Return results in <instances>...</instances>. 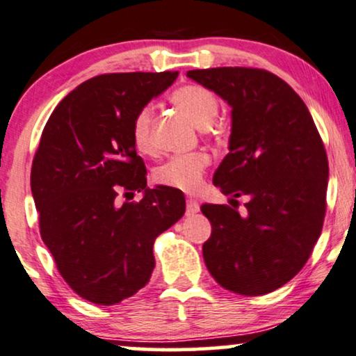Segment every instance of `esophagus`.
I'll list each match as a JSON object with an SVG mask.
<instances>
[{"mask_svg":"<svg viewBox=\"0 0 356 356\" xmlns=\"http://www.w3.org/2000/svg\"><path fill=\"white\" fill-rule=\"evenodd\" d=\"M200 211V204L196 200H186V214H196Z\"/></svg>","mask_w":356,"mask_h":356,"instance_id":"34e87169","label":"esophagus"}]
</instances>
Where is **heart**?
<instances>
[{
    "mask_svg": "<svg viewBox=\"0 0 356 356\" xmlns=\"http://www.w3.org/2000/svg\"><path fill=\"white\" fill-rule=\"evenodd\" d=\"M171 102L177 104L198 129H208L219 112L216 95L203 86L188 84L171 94ZM152 107L145 105L131 120V138L140 152H152ZM209 158L204 153H188L170 158L155 170L158 185L175 188L186 193L196 191L203 181Z\"/></svg>",
    "mask_w": 356,
    "mask_h": 356,
    "instance_id": "b5f03b06",
    "label": "heart"
}]
</instances>
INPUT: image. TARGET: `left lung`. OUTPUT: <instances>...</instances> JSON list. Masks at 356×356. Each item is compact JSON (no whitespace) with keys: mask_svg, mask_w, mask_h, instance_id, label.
Returning <instances> with one entry per match:
<instances>
[{"mask_svg":"<svg viewBox=\"0 0 356 356\" xmlns=\"http://www.w3.org/2000/svg\"><path fill=\"white\" fill-rule=\"evenodd\" d=\"M186 76L231 107L229 153L214 186L229 201L249 198L244 216L227 204L201 206L213 227L204 264L227 291L264 296L305 266L322 232L325 148L304 100L272 72L214 67Z\"/></svg>","mask_w":356,"mask_h":356,"instance_id":"obj_1","label":"left lung"}]
</instances>
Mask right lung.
Here are the masks:
<instances>
[{"label":"right lung","instance_id":"obj_1","mask_svg":"<svg viewBox=\"0 0 356 356\" xmlns=\"http://www.w3.org/2000/svg\"><path fill=\"white\" fill-rule=\"evenodd\" d=\"M178 72L104 74L65 95L42 130L31 170L41 238L65 282L82 299L115 305L148 284L153 243L185 214V195L147 186L131 138L140 108ZM143 191L138 204L118 193Z\"/></svg>","mask_w":356,"mask_h":356}]
</instances>
